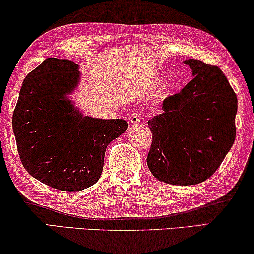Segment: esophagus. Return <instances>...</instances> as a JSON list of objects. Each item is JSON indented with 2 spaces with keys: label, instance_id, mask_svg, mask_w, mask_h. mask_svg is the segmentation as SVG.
Returning a JSON list of instances; mask_svg holds the SVG:
<instances>
[{
  "label": "esophagus",
  "instance_id": "34e87169",
  "mask_svg": "<svg viewBox=\"0 0 254 254\" xmlns=\"http://www.w3.org/2000/svg\"><path fill=\"white\" fill-rule=\"evenodd\" d=\"M140 120H141L140 112H133V113L129 115V118H128V121H129L130 125H135V124L140 123Z\"/></svg>",
  "mask_w": 254,
  "mask_h": 254
}]
</instances>
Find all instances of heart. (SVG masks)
I'll return each mask as SVG.
<instances>
[{"instance_id":"heart-1","label":"heart","mask_w":254,"mask_h":254,"mask_svg":"<svg viewBox=\"0 0 254 254\" xmlns=\"http://www.w3.org/2000/svg\"><path fill=\"white\" fill-rule=\"evenodd\" d=\"M171 91H173V87H171L170 85H169V86H167V87H166V92H167V93H170Z\"/></svg>"}]
</instances>
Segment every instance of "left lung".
Here are the masks:
<instances>
[{
  "instance_id": "left-lung-1",
  "label": "left lung",
  "mask_w": 254,
  "mask_h": 254,
  "mask_svg": "<svg viewBox=\"0 0 254 254\" xmlns=\"http://www.w3.org/2000/svg\"><path fill=\"white\" fill-rule=\"evenodd\" d=\"M192 80L163 101V113L148 121L153 134L147 164L161 182L192 186L218 169L236 139L238 100L219 67L183 62Z\"/></svg>"
}]
</instances>
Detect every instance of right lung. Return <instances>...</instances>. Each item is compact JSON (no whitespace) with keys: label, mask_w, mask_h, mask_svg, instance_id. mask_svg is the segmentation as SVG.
Wrapping results in <instances>:
<instances>
[{"label":"right lung","mask_w":254,"mask_h":254,"mask_svg":"<svg viewBox=\"0 0 254 254\" xmlns=\"http://www.w3.org/2000/svg\"><path fill=\"white\" fill-rule=\"evenodd\" d=\"M79 79L74 62L45 59L25 77L12 115L23 167L42 183L70 192L98 182L108 143L128 128L123 119L84 117L67 98Z\"/></svg>","instance_id":"add662e5"}]
</instances>
